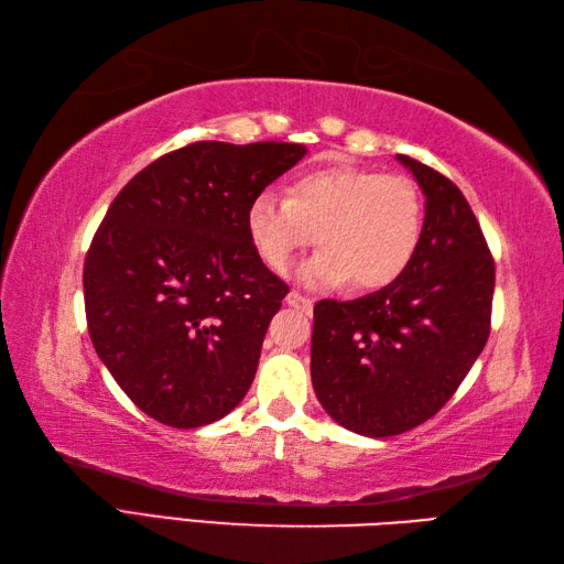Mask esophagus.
Segmentation results:
<instances>
[{
	"label": "esophagus",
	"mask_w": 564,
	"mask_h": 564,
	"mask_svg": "<svg viewBox=\"0 0 564 564\" xmlns=\"http://www.w3.org/2000/svg\"><path fill=\"white\" fill-rule=\"evenodd\" d=\"M285 303H289L291 307H295V310H303V313H313V301H310V297H305V295H301L297 291H291L289 295H285Z\"/></svg>",
	"instance_id": "1"
}]
</instances>
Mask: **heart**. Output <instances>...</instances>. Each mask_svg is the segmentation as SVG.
<instances>
[{"label": "heart", "mask_w": 564, "mask_h": 564, "mask_svg": "<svg viewBox=\"0 0 564 564\" xmlns=\"http://www.w3.org/2000/svg\"><path fill=\"white\" fill-rule=\"evenodd\" d=\"M245 223L251 247L271 271L283 273L317 235L325 249L301 269L305 283L349 279L356 291H378L410 267L424 210L406 176L339 162L297 174L289 198L263 191L249 203Z\"/></svg>", "instance_id": "1"}]
</instances>
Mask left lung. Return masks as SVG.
I'll use <instances>...</instances> for the list:
<instances>
[{"label":"left lung","mask_w":564,"mask_h":564,"mask_svg":"<svg viewBox=\"0 0 564 564\" xmlns=\"http://www.w3.org/2000/svg\"><path fill=\"white\" fill-rule=\"evenodd\" d=\"M398 160L426 196L416 254L386 289L319 301L310 349L319 404L370 438L434 416L482 354L492 319L495 259L470 203L431 166Z\"/></svg>","instance_id":"1"}]
</instances>
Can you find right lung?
Returning <instances> with one entry per match:
<instances>
[{
	"label": "right lung",
	"instance_id": "add662e5",
	"mask_svg": "<svg viewBox=\"0 0 564 564\" xmlns=\"http://www.w3.org/2000/svg\"><path fill=\"white\" fill-rule=\"evenodd\" d=\"M295 142L200 140L121 188L84 259L94 349L148 416L218 422L254 380L289 293L249 242L247 208L305 158Z\"/></svg>",
	"mask_w": 564,
	"mask_h": 564
}]
</instances>
